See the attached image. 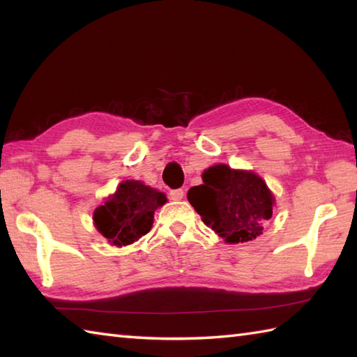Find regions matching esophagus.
Instances as JSON below:
<instances>
[{"label":"esophagus","mask_w":357,"mask_h":357,"mask_svg":"<svg viewBox=\"0 0 357 357\" xmlns=\"http://www.w3.org/2000/svg\"><path fill=\"white\" fill-rule=\"evenodd\" d=\"M183 198H184V190H183V188H176V190H172L170 192V199L181 201Z\"/></svg>","instance_id":"obj_1"}]
</instances>
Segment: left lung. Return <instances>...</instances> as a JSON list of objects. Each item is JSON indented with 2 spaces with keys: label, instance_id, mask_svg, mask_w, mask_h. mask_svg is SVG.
Masks as SVG:
<instances>
[{
  "label": "left lung",
  "instance_id": "obj_1",
  "mask_svg": "<svg viewBox=\"0 0 357 357\" xmlns=\"http://www.w3.org/2000/svg\"><path fill=\"white\" fill-rule=\"evenodd\" d=\"M202 183L188 190L187 199L204 224L227 244H242L261 236L276 201L261 176L216 164L204 170Z\"/></svg>",
  "mask_w": 357,
  "mask_h": 357
}]
</instances>
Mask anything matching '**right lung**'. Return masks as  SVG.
<instances>
[{
    "label": "right lung",
    "mask_w": 357,
    "mask_h": 357,
    "mask_svg": "<svg viewBox=\"0 0 357 357\" xmlns=\"http://www.w3.org/2000/svg\"><path fill=\"white\" fill-rule=\"evenodd\" d=\"M165 202V193L142 181L127 179L93 211V224L112 245L133 244L150 231L155 210Z\"/></svg>",
    "instance_id": "1"
}]
</instances>
